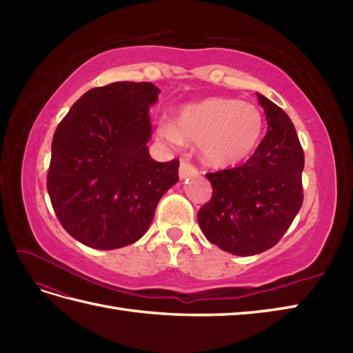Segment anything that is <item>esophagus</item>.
I'll list each match as a JSON object with an SVG mask.
<instances>
[{"instance_id":"34e87169","label":"esophagus","mask_w":353,"mask_h":353,"mask_svg":"<svg viewBox=\"0 0 353 353\" xmlns=\"http://www.w3.org/2000/svg\"><path fill=\"white\" fill-rule=\"evenodd\" d=\"M196 174H197V168L194 167L192 163L186 162V161L181 162V167H179V177H181V181H183V179L190 177V176H196Z\"/></svg>"}]
</instances>
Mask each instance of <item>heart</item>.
I'll use <instances>...</instances> for the list:
<instances>
[{
	"instance_id": "heart-1",
	"label": "heart",
	"mask_w": 353,
	"mask_h": 353,
	"mask_svg": "<svg viewBox=\"0 0 353 353\" xmlns=\"http://www.w3.org/2000/svg\"><path fill=\"white\" fill-rule=\"evenodd\" d=\"M264 129L261 110L252 103L226 97H209L185 104L177 112L176 124L162 123L157 134L172 145L183 139L199 144L200 156L216 168L234 167L256 148Z\"/></svg>"
}]
</instances>
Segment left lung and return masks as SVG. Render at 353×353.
<instances>
[{
  "mask_svg": "<svg viewBox=\"0 0 353 353\" xmlns=\"http://www.w3.org/2000/svg\"><path fill=\"white\" fill-rule=\"evenodd\" d=\"M267 133L241 167L206 174L211 201L197 214L209 243L238 256H252L273 247L302 206L305 156L290 117L258 94Z\"/></svg>",
  "mask_w": 353,
  "mask_h": 353,
  "instance_id": "obj_1",
  "label": "left lung"
}]
</instances>
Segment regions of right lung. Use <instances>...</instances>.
Returning <instances> with one entry per match:
<instances>
[{
  "instance_id": "right-lung-1",
  "label": "right lung",
  "mask_w": 353,
  "mask_h": 353,
  "mask_svg": "<svg viewBox=\"0 0 353 353\" xmlns=\"http://www.w3.org/2000/svg\"><path fill=\"white\" fill-rule=\"evenodd\" d=\"M159 92L148 81L94 88L57 125L47 188L59 221L81 244L114 250L137 243L179 182V161L156 162L147 147Z\"/></svg>"
}]
</instances>
